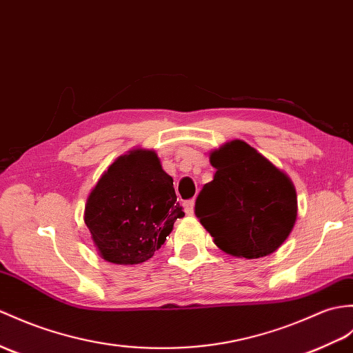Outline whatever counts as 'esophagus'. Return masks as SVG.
<instances>
[{
    "instance_id": "obj_1",
    "label": "esophagus",
    "mask_w": 353,
    "mask_h": 353,
    "mask_svg": "<svg viewBox=\"0 0 353 353\" xmlns=\"http://www.w3.org/2000/svg\"><path fill=\"white\" fill-rule=\"evenodd\" d=\"M194 204H195L194 200H188V201L183 203V209L186 212V215H192L194 214Z\"/></svg>"
}]
</instances>
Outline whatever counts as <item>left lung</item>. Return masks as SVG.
<instances>
[{
    "mask_svg": "<svg viewBox=\"0 0 353 353\" xmlns=\"http://www.w3.org/2000/svg\"><path fill=\"white\" fill-rule=\"evenodd\" d=\"M216 170L195 201V215L218 247L236 257L259 259L288 239L298 200L290 179L245 141L210 154Z\"/></svg>",
    "mask_w": 353,
    "mask_h": 353,
    "instance_id": "left-lung-1",
    "label": "left lung"
}]
</instances>
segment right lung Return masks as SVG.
Here are the masks:
<instances>
[{
	"mask_svg": "<svg viewBox=\"0 0 353 353\" xmlns=\"http://www.w3.org/2000/svg\"><path fill=\"white\" fill-rule=\"evenodd\" d=\"M182 216L173 177L157 153L138 149L105 171L88 196L84 221L105 260L137 265L153 257Z\"/></svg>",
	"mask_w": 353,
	"mask_h": 353,
	"instance_id": "right-lung-1",
	"label": "right lung"
}]
</instances>
